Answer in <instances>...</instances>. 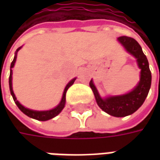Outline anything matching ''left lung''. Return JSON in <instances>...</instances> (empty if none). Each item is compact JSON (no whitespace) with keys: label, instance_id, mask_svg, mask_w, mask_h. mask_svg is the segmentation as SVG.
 Here are the masks:
<instances>
[{"label":"left lung","instance_id":"obj_1","mask_svg":"<svg viewBox=\"0 0 160 160\" xmlns=\"http://www.w3.org/2000/svg\"><path fill=\"white\" fill-rule=\"evenodd\" d=\"M118 41L128 54L136 59L138 68L141 69L140 81L134 89L127 93L110 95L105 98L101 97L93 80H91L89 85L100 109L112 117L123 118L133 114L144 103L151 87L152 74L148 58L136 40L129 37L122 36L118 38Z\"/></svg>","mask_w":160,"mask_h":160}]
</instances>
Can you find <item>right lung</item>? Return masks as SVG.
I'll return each instance as SVG.
<instances>
[{
    "label": "right lung",
    "instance_id": "obj_1",
    "mask_svg": "<svg viewBox=\"0 0 160 160\" xmlns=\"http://www.w3.org/2000/svg\"><path fill=\"white\" fill-rule=\"evenodd\" d=\"M22 48V46L21 47H19L18 49H16L15 54H14V58L12 60V63H11V66H10V75H9V89H10V92H11V95H12V98H13V100L15 102L16 105L19 107V109L20 111H22L23 113L25 115H26L27 117H29L31 118H33V119H36V120L38 121H48L49 119H52L55 117H56L57 115H59L61 113V111H62L63 108L65 107V104H66V92L68 89L73 84V82L75 81L76 80V78H73V80H71L68 82V83L67 84L66 87H65V89L63 91V94H62V99L60 101V103L57 105H56V107L53 108L51 110H48V111H34V110H31V109H28V108H26L24 105L19 103V101L17 100V98L15 97V94L13 92V90H12V68L14 67V64H15L16 59H17V53L19 51V49Z\"/></svg>",
    "mask_w": 160,
    "mask_h": 160
}]
</instances>
